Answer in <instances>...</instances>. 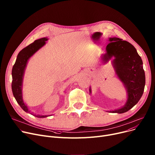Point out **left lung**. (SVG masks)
<instances>
[{
  "label": "left lung",
  "instance_id": "obj_1",
  "mask_svg": "<svg viewBox=\"0 0 155 155\" xmlns=\"http://www.w3.org/2000/svg\"><path fill=\"white\" fill-rule=\"evenodd\" d=\"M108 41L106 53L101 56V62L106 64L114 58L113 66L126 91L127 99L121 107L107 112L121 114L131 110L140 101L144 89L145 74L142 59L131 44L117 38H110Z\"/></svg>",
  "mask_w": 155,
  "mask_h": 155
}]
</instances>
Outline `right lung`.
<instances>
[{
    "instance_id": "add662e5",
    "label": "right lung",
    "mask_w": 155,
    "mask_h": 155,
    "mask_svg": "<svg viewBox=\"0 0 155 155\" xmlns=\"http://www.w3.org/2000/svg\"><path fill=\"white\" fill-rule=\"evenodd\" d=\"M49 39L48 38H43L35 40L33 43L29 45L28 46L24 48L18 54L12 70V90L13 95L22 110L26 113H30L38 117H46L51 115H40L33 114L31 113L28 107L25 104L23 99L22 87H23V78L24 76L25 70L29 59L37 52L45 44Z\"/></svg>"
}]
</instances>
